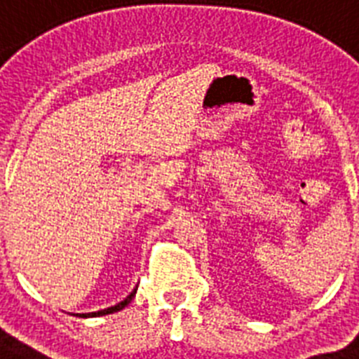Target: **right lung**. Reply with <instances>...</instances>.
Returning a JSON list of instances; mask_svg holds the SVG:
<instances>
[{"instance_id": "1", "label": "right lung", "mask_w": 359, "mask_h": 359, "mask_svg": "<svg viewBox=\"0 0 359 359\" xmlns=\"http://www.w3.org/2000/svg\"><path fill=\"white\" fill-rule=\"evenodd\" d=\"M135 294H137V288H135V290L131 292V294H129L126 299L120 301V303H116L114 306H109V309H104V310H98V312H89V314H80V318H98V316H105V314H113V312H118V310L126 309V306L131 303V299H133Z\"/></svg>"}]
</instances>
